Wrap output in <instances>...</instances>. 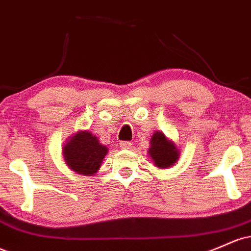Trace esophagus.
<instances>
[{
    "label": "esophagus",
    "mask_w": 251,
    "mask_h": 251,
    "mask_svg": "<svg viewBox=\"0 0 251 251\" xmlns=\"http://www.w3.org/2000/svg\"><path fill=\"white\" fill-rule=\"evenodd\" d=\"M119 145H120L121 149H124V150H127V149L131 148V143L130 142H121Z\"/></svg>",
    "instance_id": "esophagus-1"
}]
</instances>
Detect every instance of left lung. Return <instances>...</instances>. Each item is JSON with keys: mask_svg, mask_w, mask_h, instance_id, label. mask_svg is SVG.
Instances as JSON below:
<instances>
[{"mask_svg": "<svg viewBox=\"0 0 251 251\" xmlns=\"http://www.w3.org/2000/svg\"><path fill=\"white\" fill-rule=\"evenodd\" d=\"M148 153L155 166L161 169L173 167L180 158V149L162 131L153 132Z\"/></svg>", "mask_w": 251, "mask_h": 251, "instance_id": "left-lung-1", "label": "left lung"}]
</instances>
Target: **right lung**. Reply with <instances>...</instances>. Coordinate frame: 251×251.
<instances>
[{"label":"right lung","mask_w":251,"mask_h":251,"mask_svg":"<svg viewBox=\"0 0 251 251\" xmlns=\"http://www.w3.org/2000/svg\"><path fill=\"white\" fill-rule=\"evenodd\" d=\"M63 159L70 170L79 175L93 176L100 169L108 148L88 130L77 131L63 145Z\"/></svg>","instance_id":"obj_1"}]
</instances>
